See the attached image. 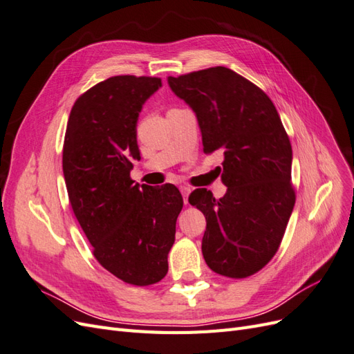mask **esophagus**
I'll use <instances>...</instances> for the list:
<instances>
[{
  "label": "esophagus",
  "mask_w": 354,
  "mask_h": 354,
  "mask_svg": "<svg viewBox=\"0 0 354 354\" xmlns=\"http://www.w3.org/2000/svg\"><path fill=\"white\" fill-rule=\"evenodd\" d=\"M180 192H181V195H183V202H185V205H187V203H189V195H190V187H187V186H181V187H180Z\"/></svg>",
  "instance_id": "34e87169"
}]
</instances>
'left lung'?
<instances>
[{
    "label": "left lung",
    "instance_id": "8db88e82",
    "mask_svg": "<svg viewBox=\"0 0 354 354\" xmlns=\"http://www.w3.org/2000/svg\"><path fill=\"white\" fill-rule=\"evenodd\" d=\"M168 85L195 112L203 152L224 156L226 195L196 189L189 196L207 220L203 259L218 274L251 276L279 248L295 203L292 147L279 113L263 90L224 66L168 77Z\"/></svg>",
    "mask_w": 354,
    "mask_h": 354
}]
</instances>
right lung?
<instances>
[{"label":"right lung","mask_w":354,"mask_h":354,"mask_svg":"<svg viewBox=\"0 0 354 354\" xmlns=\"http://www.w3.org/2000/svg\"><path fill=\"white\" fill-rule=\"evenodd\" d=\"M159 78L120 75L80 95L63 145V176L75 217L106 270L146 286L168 272V252L183 198L173 185L134 183L140 159L137 121Z\"/></svg>","instance_id":"obj_1"}]
</instances>
